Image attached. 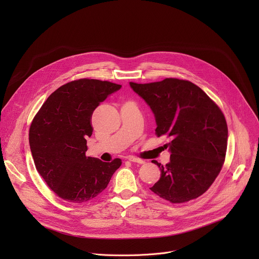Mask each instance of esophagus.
<instances>
[{
    "label": "esophagus",
    "instance_id": "obj_1",
    "mask_svg": "<svg viewBox=\"0 0 259 259\" xmlns=\"http://www.w3.org/2000/svg\"><path fill=\"white\" fill-rule=\"evenodd\" d=\"M128 160H129L130 162H133V163H138V164H144V161H143V160L137 159V158H135V157H132V156L128 157Z\"/></svg>",
    "mask_w": 259,
    "mask_h": 259
}]
</instances>
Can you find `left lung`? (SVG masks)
<instances>
[{"instance_id":"8db88e82","label":"left lung","mask_w":259,"mask_h":259,"mask_svg":"<svg viewBox=\"0 0 259 259\" xmlns=\"http://www.w3.org/2000/svg\"><path fill=\"white\" fill-rule=\"evenodd\" d=\"M130 87L152 109L158 137L166 135L171 154L160 179L151 188L171 203L200 197L224 165L228 145V125L219 107L192 82L165 79L150 84L130 82Z\"/></svg>"}]
</instances>
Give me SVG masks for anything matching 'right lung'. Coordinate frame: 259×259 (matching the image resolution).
Instances as JSON below:
<instances>
[{"label": "right lung", "mask_w": 259, "mask_h": 259, "mask_svg": "<svg viewBox=\"0 0 259 259\" xmlns=\"http://www.w3.org/2000/svg\"><path fill=\"white\" fill-rule=\"evenodd\" d=\"M121 85L81 79L54 91L29 128V146L36 170L61 199L85 203L106 187L122 161L102 162L86 157L94 109Z\"/></svg>", "instance_id": "add662e5"}]
</instances>
